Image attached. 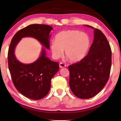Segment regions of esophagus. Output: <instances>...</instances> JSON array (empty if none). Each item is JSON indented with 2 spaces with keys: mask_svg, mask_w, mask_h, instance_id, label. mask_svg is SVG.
<instances>
[{
  "mask_svg": "<svg viewBox=\"0 0 121 121\" xmlns=\"http://www.w3.org/2000/svg\"><path fill=\"white\" fill-rule=\"evenodd\" d=\"M65 66H66L65 64L63 63H59V67H60V68H64V67H65Z\"/></svg>",
  "mask_w": 121,
  "mask_h": 121,
  "instance_id": "esophagus-1",
  "label": "esophagus"
}]
</instances>
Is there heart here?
I'll return each mask as SVG.
<instances>
[{
	"label": "heart",
	"instance_id": "heart-1",
	"mask_svg": "<svg viewBox=\"0 0 121 121\" xmlns=\"http://www.w3.org/2000/svg\"><path fill=\"white\" fill-rule=\"evenodd\" d=\"M91 38L86 33L78 30H67L59 32L52 42L51 50L55 59L64 55L71 62L77 63L86 57L91 47Z\"/></svg>",
	"mask_w": 121,
	"mask_h": 121
}]
</instances>
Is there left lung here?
Wrapping results in <instances>:
<instances>
[{"instance_id":"obj_1","label":"left lung","mask_w":121,"mask_h":121,"mask_svg":"<svg viewBox=\"0 0 121 121\" xmlns=\"http://www.w3.org/2000/svg\"><path fill=\"white\" fill-rule=\"evenodd\" d=\"M94 29V40L84 59L68 67L70 88L76 97L89 99L97 95L108 81L112 64V52L106 36Z\"/></svg>"}]
</instances>
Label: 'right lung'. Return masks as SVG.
<instances>
[{
    "mask_svg": "<svg viewBox=\"0 0 121 121\" xmlns=\"http://www.w3.org/2000/svg\"><path fill=\"white\" fill-rule=\"evenodd\" d=\"M52 29L48 25H29L14 35L9 45L8 61L13 82L22 95L32 99H40L48 93L52 78L59 70V64L46 57L44 48H42L40 57L35 62L22 63L15 57V48L23 38L32 37L49 49L50 33Z\"/></svg>",
    "mask_w": 121,
    "mask_h": 121,
    "instance_id": "1",
    "label": "right lung"
}]
</instances>
